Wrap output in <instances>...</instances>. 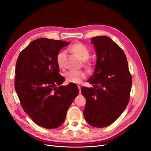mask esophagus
<instances>
[{
    "label": "esophagus",
    "instance_id": "34e87169",
    "mask_svg": "<svg viewBox=\"0 0 151 151\" xmlns=\"http://www.w3.org/2000/svg\"><path fill=\"white\" fill-rule=\"evenodd\" d=\"M78 88H79V94H81V88L80 86H78Z\"/></svg>",
    "mask_w": 151,
    "mask_h": 151
}]
</instances>
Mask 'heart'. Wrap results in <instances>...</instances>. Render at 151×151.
Returning a JSON list of instances; mask_svg holds the SVG:
<instances>
[{"mask_svg": "<svg viewBox=\"0 0 151 151\" xmlns=\"http://www.w3.org/2000/svg\"><path fill=\"white\" fill-rule=\"evenodd\" d=\"M70 50L76 54L81 59L86 60L89 57V50L85 45L81 42H77L73 44ZM66 56V52L65 50H61L58 52L56 55V62L58 67L60 68L64 67V61ZM86 65L91 68V63L90 62H86ZM86 73L83 70H70L65 72L64 77L66 81L68 83L80 84L86 77Z\"/></svg>", "mask_w": 151, "mask_h": 151, "instance_id": "obj_1", "label": "heart"}]
</instances>
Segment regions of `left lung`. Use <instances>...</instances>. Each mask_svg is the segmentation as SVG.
I'll return each instance as SVG.
<instances>
[{
	"instance_id": "left-lung-1",
	"label": "left lung",
	"mask_w": 151,
	"mask_h": 151,
	"mask_svg": "<svg viewBox=\"0 0 151 151\" xmlns=\"http://www.w3.org/2000/svg\"><path fill=\"white\" fill-rule=\"evenodd\" d=\"M97 55L93 75L88 80L91 88L83 87L86 99L83 111L91 126L111 125L125 110L130 99L132 79L123 50L106 36L91 38Z\"/></svg>"
}]
</instances>
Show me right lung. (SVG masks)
<instances>
[{
    "label": "right lung",
    "instance_id": "obj_1",
    "mask_svg": "<svg viewBox=\"0 0 151 151\" xmlns=\"http://www.w3.org/2000/svg\"><path fill=\"white\" fill-rule=\"evenodd\" d=\"M42 38L31 42L17 58L15 89L24 111L35 123L55 129L64 122L68 108L79 94L76 84L61 86L56 55L69 44Z\"/></svg>",
    "mask_w": 151,
    "mask_h": 151
}]
</instances>
